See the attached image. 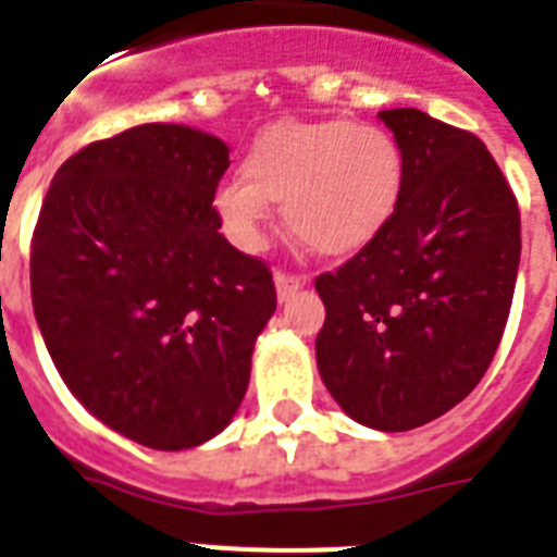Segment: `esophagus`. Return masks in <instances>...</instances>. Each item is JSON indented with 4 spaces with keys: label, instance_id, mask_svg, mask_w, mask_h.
<instances>
[{
    "label": "esophagus",
    "instance_id": "34e87169",
    "mask_svg": "<svg viewBox=\"0 0 557 557\" xmlns=\"http://www.w3.org/2000/svg\"><path fill=\"white\" fill-rule=\"evenodd\" d=\"M274 286H277V297L280 304H283V300H288L295 292H300V288L306 286V277H300V274H288V271H277V274H274Z\"/></svg>",
    "mask_w": 557,
    "mask_h": 557
}]
</instances>
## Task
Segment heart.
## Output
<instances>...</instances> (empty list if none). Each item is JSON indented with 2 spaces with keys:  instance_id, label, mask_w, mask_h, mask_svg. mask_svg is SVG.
<instances>
[{
  "instance_id": "b5f03b06",
  "label": "heart",
  "mask_w": 557,
  "mask_h": 557,
  "mask_svg": "<svg viewBox=\"0 0 557 557\" xmlns=\"http://www.w3.org/2000/svg\"><path fill=\"white\" fill-rule=\"evenodd\" d=\"M239 176L213 193L236 245L257 251L269 201H283V219L300 243L323 257H349L370 248L396 216L405 152L384 126L283 117L253 135Z\"/></svg>"
}]
</instances>
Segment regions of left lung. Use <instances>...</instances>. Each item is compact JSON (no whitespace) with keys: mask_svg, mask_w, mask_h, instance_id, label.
<instances>
[{"mask_svg":"<svg viewBox=\"0 0 557 557\" xmlns=\"http://www.w3.org/2000/svg\"><path fill=\"white\" fill-rule=\"evenodd\" d=\"M405 152L389 227L314 288L326 306L318 370L344 413L410 431L480 384L509 321L520 210L476 135L419 109H384Z\"/></svg>","mask_w":557,"mask_h":557,"instance_id":"left-lung-1","label":"left lung"}]
</instances>
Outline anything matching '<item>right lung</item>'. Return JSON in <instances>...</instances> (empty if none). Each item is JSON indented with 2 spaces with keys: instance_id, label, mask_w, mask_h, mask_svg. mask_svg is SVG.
<instances>
[{
  "instance_id": "obj_1",
  "label": "right lung",
  "mask_w": 557,
  "mask_h": 557,
  "mask_svg": "<svg viewBox=\"0 0 557 557\" xmlns=\"http://www.w3.org/2000/svg\"><path fill=\"white\" fill-rule=\"evenodd\" d=\"M227 152L182 124L89 144L54 173L30 239V300L57 372L147 448L225 431L277 309L269 265L219 234Z\"/></svg>"
}]
</instances>
